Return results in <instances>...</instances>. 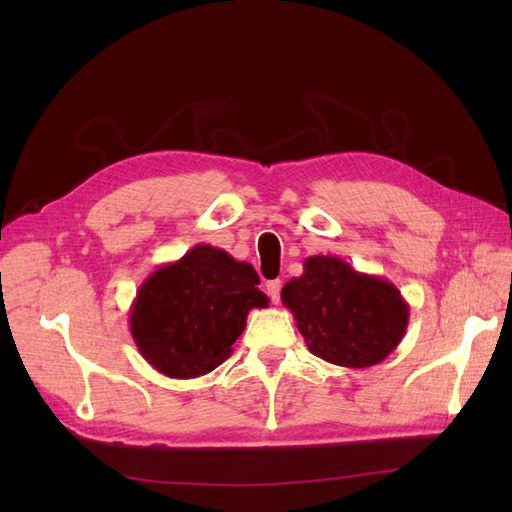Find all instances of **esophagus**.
<instances>
[{"label": "esophagus", "instance_id": "34e87169", "mask_svg": "<svg viewBox=\"0 0 512 512\" xmlns=\"http://www.w3.org/2000/svg\"><path fill=\"white\" fill-rule=\"evenodd\" d=\"M280 290H282V282L280 280L267 282V294H269L273 303H280Z\"/></svg>", "mask_w": 512, "mask_h": 512}]
</instances>
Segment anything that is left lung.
Here are the masks:
<instances>
[{
  "mask_svg": "<svg viewBox=\"0 0 512 512\" xmlns=\"http://www.w3.org/2000/svg\"><path fill=\"white\" fill-rule=\"evenodd\" d=\"M309 352L342 367L384 361L406 335L410 305L395 284L337 256H309L282 288Z\"/></svg>",
  "mask_w": 512,
  "mask_h": 512,
  "instance_id": "left-lung-1",
  "label": "left lung"
}]
</instances>
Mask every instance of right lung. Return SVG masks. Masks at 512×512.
Returning a JSON list of instances; mask_svg holds the SVG:
<instances>
[{"mask_svg":"<svg viewBox=\"0 0 512 512\" xmlns=\"http://www.w3.org/2000/svg\"><path fill=\"white\" fill-rule=\"evenodd\" d=\"M250 262L200 243L153 271L130 307L143 359L177 380L205 376L232 354L250 309L269 307Z\"/></svg>","mask_w":512,"mask_h":512,"instance_id":"add662e5","label":"right lung"}]
</instances>
